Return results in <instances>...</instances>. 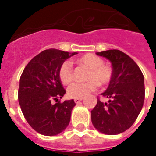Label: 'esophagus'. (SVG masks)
<instances>
[{
    "mask_svg": "<svg viewBox=\"0 0 156 156\" xmlns=\"http://www.w3.org/2000/svg\"><path fill=\"white\" fill-rule=\"evenodd\" d=\"M82 99H83V98H75L74 102L76 104H79V103L82 101Z\"/></svg>",
    "mask_w": 156,
    "mask_h": 156,
    "instance_id": "34e87169",
    "label": "esophagus"
}]
</instances>
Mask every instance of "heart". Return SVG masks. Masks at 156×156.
Segmentation results:
<instances>
[{"label":"heart","instance_id":"b5f03b06","mask_svg":"<svg viewBox=\"0 0 156 156\" xmlns=\"http://www.w3.org/2000/svg\"><path fill=\"white\" fill-rule=\"evenodd\" d=\"M77 63L88 68L83 83H74L68 88V95L71 98H82L89 93L95 91L100 85L108 84L112 79L113 72L100 57L94 54H86L77 60ZM58 78L63 84H68L73 81V71L71 62L65 61L58 69Z\"/></svg>","mask_w":156,"mask_h":156}]
</instances>
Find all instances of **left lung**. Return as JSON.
<instances>
[{
	"instance_id": "obj_1",
	"label": "left lung",
	"mask_w": 156,
	"mask_h": 156,
	"mask_svg": "<svg viewBox=\"0 0 156 156\" xmlns=\"http://www.w3.org/2000/svg\"><path fill=\"white\" fill-rule=\"evenodd\" d=\"M96 54L111 62L113 76L108 88L101 94L109 99L108 103L98 98L91 111L92 123L101 133L120 134L132 126L142 109L145 94L144 76L136 62L119 50Z\"/></svg>"
}]
</instances>
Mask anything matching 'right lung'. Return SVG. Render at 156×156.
I'll list each match as a JSON object with an SVG mask.
<instances>
[{
    "mask_svg": "<svg viewBox=\"0 0 156 156\" xmlns=\"http://www.w3.org/2000/svg\"><path fill=\"white\" fill-rule=\"evenodd\" d=\"M77 52L48 49L29 62L20 78L19 105L31 127L39 134L52 136L61 133L70 122L72 100L60 102L66 90L58 78L63 62ZM56 104L53 105L52 101Z\"/></svg>",
    "mask_w": 156,
    "mask_h": 156,
    "instance_id": "add662e5",
    "label": "right lung"
}]
</instances>
